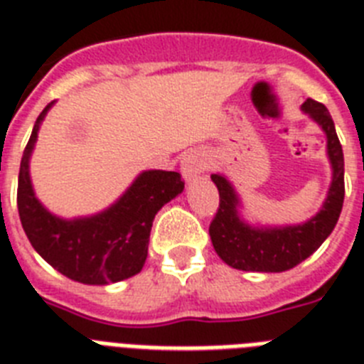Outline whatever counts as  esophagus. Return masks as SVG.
Segmentation results:
<instances>
[{
	"instance_id": "esophagus-1",
	"label": "esophagus",
	"mask_w": 364,
	"mask_h": 364,
	"mask_svg": "<svg viewBox=\"0 0 364 364\" xmlns=\"http://www.w3.org/2000/svg\"><path fill=\"white\" fill-rule=\"evenodd\" d=\"M206 167L204 160L200 158L199 154H186L182 160H180V171H182V175H184L186 182H191L193 178H197V175H200Z\"/></svg>"
}]
</instances>
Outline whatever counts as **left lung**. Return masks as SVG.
Here are the masks:
<instances>
[{
	"mask_svg": "<svg viewBox=\"0 0 364 364\" xmlns=\"http://www.w3.org/2000/svg\"><path fill=\"white\" fill-rule=\"evenodd\" d=\"M301 111L316 122L326 134L327 158L331 164V184L322 208L305 223L284 227L251 225L242 215L240 200L232 182L225 175H212L218 186L219 208L210 223V238L215 253L230 268L242 272L279 273L292 269L316 251L341 215L344 203V154L338 141L335 122L323 104L311 98L303 102Z\"/></svg>",
	"mask_w": 364,
	"mask_h": 364,
	"instance_id": "left-lung-1",
	"label": "left lung"
}]
</instances>
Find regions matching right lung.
Wrapping results in <instances>:
<instances>
[{"mask_svg": "<svg viewBox=\"0 0 364 364\" xmlns=\"http://www.w3.org/2000/svg\"><path fill=\"white\" fill-rule=\"evenodd\" d=\"M53 102L33 126L20 161L18 214L33 249L65 277L83 284H109L130 279L143 269L149 255L152 221L161 206L184 191L175 171H143L115 203L98 214L65 219L37 199L29 160L38 130Z\"/></svg>", "mask_w": 364, "mask_h": 364, "instance_id": "1", "label": "right lung"}]
</instances>
